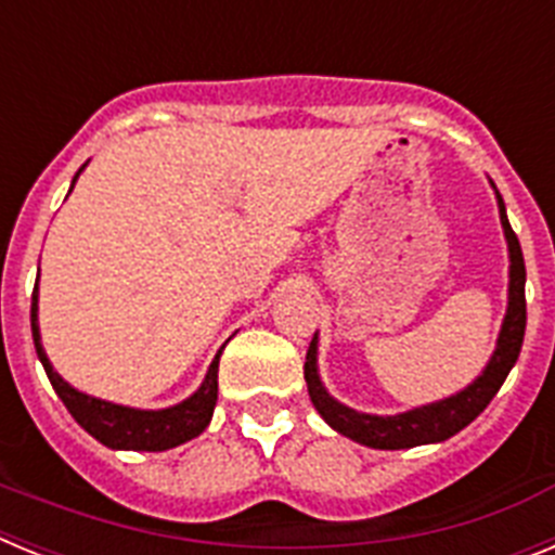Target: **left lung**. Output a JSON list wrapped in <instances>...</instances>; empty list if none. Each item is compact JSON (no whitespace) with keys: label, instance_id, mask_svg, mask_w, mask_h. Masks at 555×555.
Here are the masks:
<instances>
[{"label":"left lung","instance_id":"8db88e82","mask_svg":"<svg viewBox=\"0 0 555 555\" xmlns=\"http://www.w3.org/2000/svg\"><path fill=\"white\" fill-rule=\"evenodd\" d=\"M494 197H498L500 224H503V235H506L508 244V306L489 364L483 366V372L475 377L473 384L464 386L455 395L444 397V400L416 405V409L391 416L364 414V411L338 403L336 397L325 389L320 377V364H317V358H320V336L313 333L311 347L306 352L308 395H311L313 409L320 411L322 420L336 434L375 450H405L416 448V444H436L467 428L475 416L492 403V397L498 395L512 366L517 364L522 336H526V261H522L519 238L514 235L512 224H508L506 205H503L498 189H494Z\"/></svg>","mask_w":555,"mask_h":555}]
</instances>
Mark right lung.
<instances>
[{
	"label": "right lung",
	"instance_id": "obj_1",
	"mask_svg": "<svg viewBox=\"0 0 555 555\" xmlns=\"http://www.w3.org/2000/svg\"><path fill=\"white\" fill-rule=\"evenodd\" d=\"M88 164L80 166V171ZM80 171L72 180L75 189ZM68 189V191H72ZM29 322H33V341H36V352L41 358L43 370H47L49 384L57 391L68 414L75 416L77 425L82 430L94 436L96 442H102L111 450H146V453H160V450H171L178 444L189 442L194 436L203 434L208 428L210 416H214V405H217L219 395V356L210 361L208 375L199 384V389L191 397H185L183 403L169 405V409H130V405L111 403L102 397L86 395V391L75 389V386L63 380L55 372L52 361L47 358V350L41 345V327H38V283L33 292V308H29Z\"/></svg>",
	"mask_w": 555,
	"mask_h": 555
}]
</instances>
